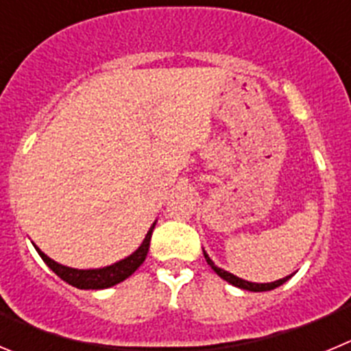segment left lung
I'll return each instance as SVG.
<instances>
[{
	"label": "left lung",
	"instance_id": "left-lung-1",
	"mask_svg": "<svg viewBox=\"0 0 351 351\" xmlns=\"http://www.w3.org/2000/svg\"><path fill=\"white\" fill-rule=\"evenodd\" d=\"M204 256H206V262L209 263L210 269H213V271L216 272V274H218L219 278H221V280L228 281V283L234 285V287H237V288H243V290H250V291H269V290H274V288L281 287V285H283L285 281H288L291 278V276H287V278H283V280L274 281V283H251V281L241 280V278H237V276H234V274H230V272H226V271H223V269L216 267V265H214V262L209 258V255H207L206 251H204Z\"/></svg>",
	"mask_w": 351,
	"mask_h": 351
}]
</instances>
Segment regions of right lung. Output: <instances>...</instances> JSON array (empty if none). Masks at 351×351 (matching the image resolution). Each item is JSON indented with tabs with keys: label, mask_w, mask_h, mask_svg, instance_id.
Listing matches in <instances>:
<instances>
[{
	"label": "right lung",
	"mask_w": 351,
	"mask_h": 351,
	"mask_svg": "<svg viewBox=\"0 0 351 351\" xmlns=\"http://www.w3.org/2000/svg\"><path fill=\"white\" fill-rule=\"evenodd\" d=\"M154 225H156V221H154L153 226L149 228V232L145 234V239L142 241V244L138 246L137 251H133L132 255L126 256L125 260H119V262L101 269H86V271H84V269L66 267V265H61V263L49 258V256L45 255L43 251H40L35 244H33V246L38 251V255L42 256L43 262L47 263L49 267L52 269V272H56V274L60 276L63 281H66L68 285L80 288V290H101V288L114 287V285L125 281L126 278H130V276L144 263L145 256H147L149 243H151V235H153Z\"/></svg>",
	"instance_id": "right-lung-1"
}]
</instances>
